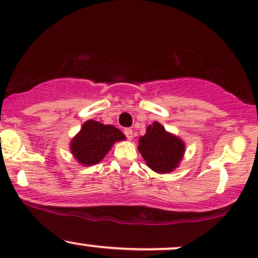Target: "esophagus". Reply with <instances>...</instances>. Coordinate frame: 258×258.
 <instances>
[{
    "mask_svg": "<svg viewBox=\"0 0 258 258\" xmlns=\"http://www.w3.org/2000/svg\"><path fill=\"white\" fill-rule=\"evenodd\" d=\"M123 133H125V136L127 137V139H128V141H132L133 131L131 128H125V130H123Z\"/></svg>",
    "mask_w": 258,
    "mask_h": 258,
    "instance_id": "34e87169",
    "label": "esophagus"
}]
</instances>
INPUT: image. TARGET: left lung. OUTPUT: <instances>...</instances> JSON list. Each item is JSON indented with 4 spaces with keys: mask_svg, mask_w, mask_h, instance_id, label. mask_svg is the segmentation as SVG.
<instances>
[{
    "mask_svg": "<svg viewBox=\"0 0 258 258\" xmlns=\"http://www.w3.org/2000/svg\"><path fill=\"white\" fill-rule=\"evenodd\" d=\"M138 150L149 168L160 174L178 168L185 154V143L155 121L147 127V133L139 138Z\"/></svg>",
    "mask_w": 258,
    "mask_h": 258,
    "instance_id": "1",
    "label": "left lung"
}]
</instances>
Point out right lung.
Wrapping results in <instances>:
<instances>
[{
    "mask_svg": "<svg viewBox=\"0 0 258 258\" xmlns=\"http://www.w3.org/2000/svg\"><path fill=\"white\" fill-rule=\"evenodd\" d=\"M125 139V135L115 126L88 120L72 138L70 149L74 159L80 164L94 166L104 159L114 143Z\"/></svg>",
    "mask_w": 258,
    "mask_h": 258,
    "instance_id": "obj_1",
    "label": "right lung"
}]
</instances>
